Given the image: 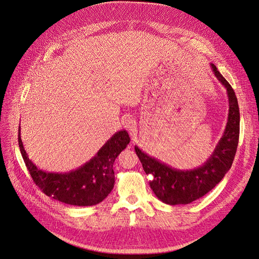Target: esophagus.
<instances>
[{
    "label": "esophagus",
    "mask_w": 259,
    "mask_h": 259,
    "mask_svg": "<svg viewBox=\"0 0 259 259\" xmlns=\"http://www.w3.org/2000/svg\"><path fill=\"white\" fill-rule=\"evenodd\" d=\"M124 126L125 128L130 132V133H134L136 131V121L133 116L129 115L127 116L126 119L124 120Z\"/></svg>",
    "instance_id": "esophagus-1"
}]
</instances>
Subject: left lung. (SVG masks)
I'll return each mask as SVG.
<instances>
[{
	"instance_id": "left-lung-1",
	"label": "left lung",
	"mask_w": 259,
	"mask_h": 259,
	"mask_svg": "<svg viewBox=\"0 0 259 259\" xmlns=\"http://www.w3.org/2000/svg\"><path fill=\"white\" fill-rule=\"evenodd\" d=\"M211 69L218 80L225 87L229 101L228 121L225 131L215 151L202 166L191 170L171 168L150 157L135 147V152L144 170L153 177L150 186L155 195L170 205L188 204L209 192L224 178L236 156L240 136V109L233 89L221 75L214 64Z\"/></svg>"
}]
</instances>
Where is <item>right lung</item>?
I'll list each match as a JSON object with an SVG mask.
<instances>
[{
    "label": "right lung",
    "mask_w": 259,
    "mask_h": 259,
    "mask_svg": "<svg viewBox=\"0 0 259 259\" xmlns=\"http://www.w3.org/2000/svg\"><path fill=\"white\" fill-rule=\"evenodd\" d=\"M18 145L23 161L40 190L61 202L88 206L101 202L112 190L114 185L113 162L130 143L126 130L116 132L84 165L65 174L43 171L29 159L20 138Z\"/></svg>",
    "instance_id": "add662e5"
}]
</instances>
